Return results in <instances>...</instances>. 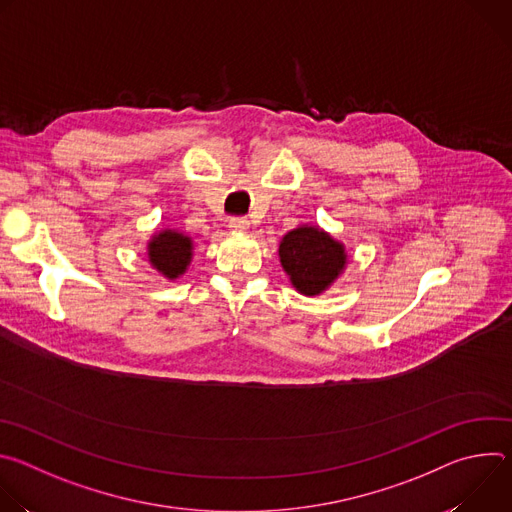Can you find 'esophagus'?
Listing matches in <instances>:
<instances>
[{
    "label": "esophagus",
    "instance_id": "obj_1",
    "mask_svg": "<svg viewBox=\"0 0 512 512\" xmlns=\"http://www.w3.org/2000/svg\"><path fill=\"white\" fill-rule=\"evenodd\" d=\"M229 229H231L233 233H247V229H249V221H247L245 216H235V218H231Z\"/></svg>",
    "mask_w": 512,
    "mask_h": 512
}]
</instances>
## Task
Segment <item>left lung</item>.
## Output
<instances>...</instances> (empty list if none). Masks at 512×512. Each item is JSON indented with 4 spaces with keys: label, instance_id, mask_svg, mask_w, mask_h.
<instances>
[{
    "label": "left lung",
    "instance_id": "1",
    "mask_svg": "<svg viewBox=\"0 0 512 512\" xmlns=\"http://www.w3.org/2000/svg\"><path fill=\"white\" fill-rule=\"evenodd\" d=\"M279 261L300 294L320 296L344 271L348 255L326 231L304 225L281 239Z\"/></svg>",
    "mask_w": 512,
    "mask_h": 512
}]
</instances>
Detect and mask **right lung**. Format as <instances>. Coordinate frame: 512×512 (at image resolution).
<instances>
[{"label":"right lung","instance_id":"1","mask_svg":"<svg viewBox=\"0 0 512 512\" xmlns=\"http://www.w3.org/2000/svg\"><path fill=\"white\" fill-rule=\"evenodd\" d=\"M148 259L158 273L176 279L186 273L192 261V239L176 229H164L150 239Z\"/></svg>","mask_w":512,"mask_h":512}]
</instances>
